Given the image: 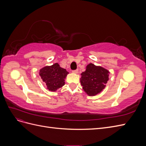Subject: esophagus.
I'll use <instances>...</instances> for the list:
<instances>
[{
  "label": "esophagus",
  "mask_w": 146,
  "mask_h": 146,
  "mask_svg": "<svg viewBox=\"0 0 146 146\" xmlns=\"http://www.w3.org/2000/svg\"><path fill=\"white\" fill-rule=\"evenodd\" d=\"M72 72L74 73V74H77V73L78 72V69L74 70H72Z\"/></svg>",
  "instance_id": "esophagus-1"
}]
</instances>
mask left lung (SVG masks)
Returning a JSON list of instances; mask_svg holds the SVG:
<instances>
[{
  "instance_id": "obj_1",
  "label": "left lung",
  "mask_w": 146,
  "mask_h": 146,
  "mask_svg": "<svg viewBox=\"0 0 146 146\" xmlns=\"http://www.w3.org/2000/svg\"><path fill=\"white\" fill-rule=\"evenodd\" d=\"M109 71L101 66L90 63L81 74V85L88 96H93L102 91L108 80Z\"/></svg>"
}]
</instances>
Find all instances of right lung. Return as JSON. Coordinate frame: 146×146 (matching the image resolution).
Wrapping results in <instances>:
<instances>
[{
    "instance_id": "1",
    "label": "right lung",
    "mask_w": 146,
    "mask_h": 146,
    "mask_svg": "<svg viewBox=\"0 0 146 146\" xmlns=\"http://www.w3.org/2000/svg\"><path fill=\"white\" fill-rule=\"evenodd\" d=\"M68 74L67 70L61 68L58 63L45 66L39 70V76L46 83L47 89L50 91H56L64 85V79Z\"/></svg>"
}]
</instances>
